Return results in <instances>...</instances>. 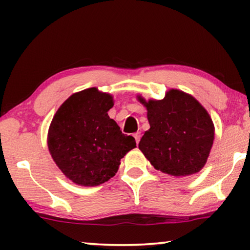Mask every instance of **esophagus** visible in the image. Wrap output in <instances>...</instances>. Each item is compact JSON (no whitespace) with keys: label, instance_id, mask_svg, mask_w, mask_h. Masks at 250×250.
I'll use <instances>...</instances> for the list:
<instances>
[{"label":"esophagus","instance_id":"34e87169","mask_svg":"<svg viewBox=\"0 0 250 250\" xmlns=\"http://www.w3.org/2000/svg\"><path fill=\"white\" fill-rule=\"evenodd\" d=\"M133 137L135 139V142H137V145H139V141H140V139H141V132H135L133 134Z\"/></svg>","mask_w":250,"mask_h":250}]
</instances>
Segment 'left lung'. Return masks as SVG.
I'll return each mask as SVG.
<instances>
[{"mask_svg": "<svg viewBox=\"0 0 250 250\" xmlns=\"http://www.w3.org/2000/svg\"><path fill=\"white\" fill-rule=\"evenodd\" d=\"M150 129L146 131L139 149L154 167L166 174L181 177L200 172L213 146L215 126L206 109L179 89H170L161 100H146Z\"/></svg>", "mask_w": 250, "mask_h": 250, "instance_id": "left-lung-1", "label": "left lung"}]
</instances>
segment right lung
<instances>
[{
	"mask_svg": "<svg viewBox=\"0 0 250 250\" xmlns=\"http://www.w3.org/2000/svg\"><path fill=\"white\" fill-rule=\"evenodd\" d=\"M113 97L96 87L75 92L50 122L47 146L64 175L80 186H97L116 173L120 160L135 147L131 135L110 119Z\"/></svg>",
	"mask_w": 250,
	"mask_h": 250,
	"instance_id": "1",
	"label": "right lung"
}]
</instances>
